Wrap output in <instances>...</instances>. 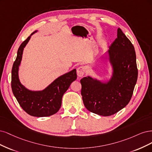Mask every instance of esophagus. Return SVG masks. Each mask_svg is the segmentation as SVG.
Masks as SVG:
<instances>
[{
    "label": "esophagus",
    "instance_id": "34e87169",
    "mask_svg": "<svg viewBox=\"0 0 152 152\" xmlns=\"http://www.w3.org/2000/svg\"><path fill=\"white\" fill-rule=\"evenodd\" d=\"M86 67L84 66H82L79 67L77 69V75L78 76L80 77H82L83 75H85V73L86 71Z\"/></svg>",
    "mask_w": 152,
    "mask_h": 152
}]
</instances>
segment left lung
Returning a JSON list of instances; mask_svg holds the SVG:
<instances>
[{"label": "left lung", "mask_w": 152, "mask_h": 152, "mask_svg": "<svg viewBox=\"0 0 152 152\" xmlns=\"http://www.w3.org/2000/svg\"><path fill=\"white\" fill-rule=\"evenodd\" d=\"M113 77L107 84L85 77L80 80L81 94L86 108L103 116L113 115L129 102L138 79L134 47L120 28L109 50Z\"/></svg>", "instance_id": "1"}]
</instances>
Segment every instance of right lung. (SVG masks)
<instances>
[{"instance_id": "obj_1", "label": "right lung", "mask_w": 152, "mask_h": 152, "mask_svg": "<svg viewBox=\"0 0 152 152\" xmlns=\"http://www.w3.org/2000/svg\"><path fill=\"white\" fill-rule=\"evenodd\" d=\"M30 37H28L18 48L11 72L12 91L19 105L29 115L35 117L50 116L56 114L61 108L64 94L69 88L71 83L76 80V70L73 69L58 77L43 91H31L25 88L19 82L18 67L21 61L23 48Z\"/></svg>"}]
</instances>
